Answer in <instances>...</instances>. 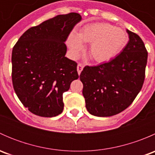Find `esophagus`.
I'll use <instances>...</instances> for the list:
<instances>
[{"label": "esophagus", "instance_id": "1", "mask_svg": "<svg viewBox=\"0 0 155 155\" xmlns=\"http://www.w3.org/2000/svg\"><path fill=\"white\" fill-rule=\"evenodd\" d=\"M83 65L81 64H79L77 65V72H78V74L80 75L81 72H82V70H83Z\"/></svg>", "mask_w": 155, "mask_h": 155}]
</instances>
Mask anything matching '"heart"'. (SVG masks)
<instances>
[{
	"instance_id": "b5f03b06",
	"label": "heart",
	"mask_w": 155,
	"mask_h": 155,
	"mask_svg": "<svg viewBox=\"0 0 155 155\" xmlns=\"http://www.w3.org/2000/svg\"><path fill=\"white\" fill-rule=\"evenodd\" d=\"M127 42L128 35L124 29L104 22L86 25L77 35L71 34L68 39L73 57H76L83 49V43H88L89 52L97 63L113 59L124 49Z\"/></svg>"
}]
</instances>
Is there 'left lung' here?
Masks as SVG:
<instances>
[{"instance_id":"1","label":"left lung","mask_w":155,"mask_h":155,"mask_svg":"<svg viewBox=\"0 0 155 155\" xmlns=\"http://www.w3.org/2000/svg\"><path fill=\"white\" fill-rule=\"evenodd\" d=\"M127 32L129 41L119 54L107 63L85 67L79 76L85 107L94 116L120 113L132 104L143 87L148 52L137 34Z\"/></svg>"}]
</instances>
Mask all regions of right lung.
<instances>
[{
  "mask_svg": "<svg viewBox=\"0 0 155 155\" xmlns=\"http://www.w3.org/2000/svg\"><path fill=\"white\" fill-rule=\"evenodd\" d=\"M81 20L76 12L57 15L27 30L12 48L14 90L34 115L51 118L63 111V94L79 78L77 64L65 57V41Z\"/></svg>",
  "mask_w": 155,
  "mask_h": 155,
  "instance_id": "obj_1",
  "label": "right lung"
}]
</instances>
